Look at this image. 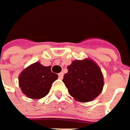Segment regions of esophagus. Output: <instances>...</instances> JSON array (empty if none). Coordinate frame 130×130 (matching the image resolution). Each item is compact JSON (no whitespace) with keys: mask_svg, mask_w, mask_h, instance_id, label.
Instances as JSON below:
<instances>
[{"mask_svg":"<svg viewBox=\"0 0 130 130\" xmlns=\"http://www.w3.org/2000/svg\"><path fill=\"white\" fill-rule=\"evenodd\" d=\"M63 75H64V74H63L62 72L59 73V79H62V78H63Z\"/></svg>","mask_w":130,"mask_h":130,"instance_id":"1","label":"esophagus"}]
</instances>
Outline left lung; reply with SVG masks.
<instances>
[{"mask_svg": "<svg viewBox=\"0 0 130 130\" xmlns=\"http://www.w3.org/2000/svg\"><path fill=\"white\" fill-rule=\"evenodd\" d=\"M64 82L69 94L77 101L90 102L102 91L103 75L98 65L90 59L74 60L67 67Z\"/></svg>", "mask_w": 130, "mask_h": 130, "instance_id": "1", "label": "left lung"}]
</instances>
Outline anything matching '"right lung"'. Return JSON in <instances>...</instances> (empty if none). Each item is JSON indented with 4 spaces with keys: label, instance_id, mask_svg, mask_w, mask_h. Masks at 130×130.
Listing matches in <instances>:
<instances>
[{
    "label": "right lung",
    "instance_id": "obj_1",
    "mask_svg": "<svg viewBox=\"0 0 130 130\" xmlns=\"http://www.w3.org/2000/svg\"><path fill=\"white\" fill-rule=\"evenodd\" d=\"M58 75L51 71L50 66H43L37 62L24 69L19 77L22 92L30 99H38L46 96Z\"/></svg>",
    "mask_w": 130,
    "mask_h": 130
}]
</instances>
